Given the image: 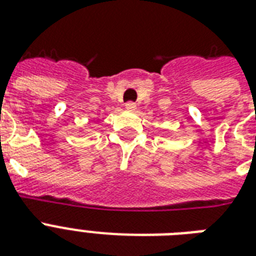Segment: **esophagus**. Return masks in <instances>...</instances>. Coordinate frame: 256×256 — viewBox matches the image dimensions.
I'll return each instance as SVG.
<instances>
[{
  "mask_svg": "<svg viewBox=\"0 0 256 256\" xmlns=\"http://www.w3.org/2000/svg\"><path fill=\"white\" fill-rule=\"evenodd\" d=\"M124 108L128 110V112H134V110L136 108V104H134V102H128V104H124Z\"/></svg>",
  "mask_w": 256,
  "mask_h": 256,
  "instance_id": "34e87169",
  "label": "esophagus"
}]
</instances>
